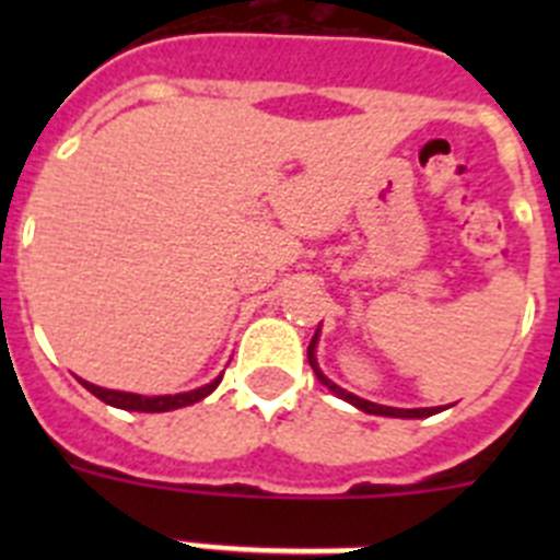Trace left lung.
<instances>
[{"mask_svg": "<svg viewBox=\"0 0 560 560\" xmlns=\"http://www.w3.org/2000/svg\"><path fill=\"white\" fill-rule=\"evenodd\" d=\"M316 341H319V330H316L314 339H311V345H308V364H311V368H314L316 378L323 381V384L330 389V393L339 395V398H341V400H348V404H353V407L361 409V412H368V415H384V418H429V415L440 412V407H427V409H395V407H381V404H373V400H364V398H359V395L348 393V389H341L339 384H334V381H330L328 375H325L323 370H319V364H316V355H314Z\"/></svg>", "mask_w": 560, "mask_h": 560, "instance_id": "left-lung-1", "label": "left lung"}]
</instances>
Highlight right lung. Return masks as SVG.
<instances>
[{"label":"right lung","instance_id":"1","mask_svg":"<svg viewBox=\"0 0 560 560\" xmlns=\"http://www.w3.org/2000/svg\"><path fill=\"white\" fill-rule=\"evenodd\" d=\"M89 393L101 398L103 404L108 407H117V409H128V412H171V409H182V407H190L196 400L207 398L212 389L221 384V375L210 384L199 389H190V393H179V395H137V393H117V389H106V387H95V384H89V381L78 378Z\"/></svg>","mask_w":560,"mask_h":560}]
</instances>
